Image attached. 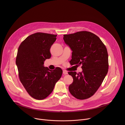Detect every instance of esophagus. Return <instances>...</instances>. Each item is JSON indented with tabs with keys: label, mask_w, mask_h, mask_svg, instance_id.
<instances>
[{
	"label": "esophagus",
	"mask_w": 125,
	"mask_h": 125,
	"mask_svg": "<svg viewBox=\"0 0 125 125\" xmlns=\"http://www.w3.org/2000/svg\"><path fill=\"white\" fill-rule=\"evenodd\" d=\"M63 74L64 75H67V74H68V72L66 70H63Z\"/></svg>",
	"instance_id": "1"
}]
</instances>
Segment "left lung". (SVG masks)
<instances>
[{"mask_svg":"<svg viewBox=\"0 0 125 125\" xmlns=\"http://www.w3.org/2000/svg\"><path fill=\"white\" fill-rule=\"evenodd\" d=\"M65 43L72 50L71 65H82L83 71L77 74L69 72L73 82L69 86L71 94L79 99L93 96L102 83L108 71L107 50L94 33L81 31L64 34Z\"/></svg>","mask_w":125,"mask_h":125,"instance_id":"1","label":"left lung"}]
</instances>
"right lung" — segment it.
<instances>
[{"mask_svg": "<svg viewBox=\"0 0 125 125\" xmlns=\"http://www.w3.org/2000/svg\"><path fill=\"white\" fill-rule=\"evenodd\" d=\"M56 34L37 32L28 37L18 50L16 64L20 80L32 97L42 100L53 91L61 78L62 70L57 67L50 70L44 67V61L51 57L50 49Z\"/></svg>", "mask_w": 125, "mask_h": 125, "instance_id": "right-lung-1", "label": "right lung"}]
</instances>
